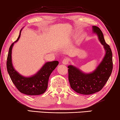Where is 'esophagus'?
<instances>
[{
	"label": "esophagus",
	"instance_id": "esophagus-1",
	"mask_svg": "<svg viewBox=\"0 0 120 120\" xmlns=\"http://www.w3.org/2000/svg\"><path fill=\"white\" fill-rule=\"evenodd\" d=\"M68 62H69V60L68 58H64L63 60H62V63L65 65L68 64Z\"/></svg>",
	"mask_w": 120,
	"mask_h": 120
}]
</instances>
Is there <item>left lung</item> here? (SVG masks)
<instances>
[{
	"label": "left lung",
	"mask_w": 120,
	"mask_h": 120,
	"mask_svg": "<svg viewBox=\"0 0 120 120\" xmlns=\"http://www.w3.org/2000/svg\"><path fill=\"white\" fill-rule=\"evenodd\" d=\"M92 28L106 51L102 61L94 71L89 74L83 73L73 65L68 67V79L71 88L76 92L85 95L101 91L109 79L113 68L112 54L110 46L105 42L99 28L92 26Z\"/></svg>",
	"instance_id": "left-lung-1"
}]
</instances>
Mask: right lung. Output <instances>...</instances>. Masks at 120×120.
<instances>
[{"label": "right lung", "instance_id": "obj_1", "mask_svg": "<svg viewBox=\"0 0 120 120\" xmlns=\"http://www.w3.org/2000/svg\"><path fill=\"white\" fill-rule=\"evenodd\" d=\"M21 30L22 29L17 40L11 44L9 48L6 62L8 72L12 82L20 92L30 96L43 94L47 88L50 75L59 63L57 60L46 62L40 70L32 76L24 77L19 74L12 65L11 53L14 43L17 42L20 37Z\"/></svg>", "mask_w": 120, "mask_h": 120}]
</instances>
